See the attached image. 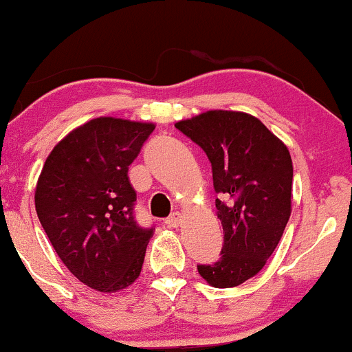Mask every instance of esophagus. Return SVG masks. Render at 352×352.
<instances>
[{"mask_svg":"<svg viewBox=\"0 0 352 352\" xmlns=\"http://www.w3.org/2000/svg\"><path fill=\"white\" fill-rule=\"evenodd\" d=\"M181 220H183V215H181L179 212H175V214L169 215L168 219L164 220V223H166L169 228H177L181 225Z\"/></svg>","mask_w":352,"mask_h":352,"instance_id":"esophagus-1","label":"esophagus"}]
</instances>
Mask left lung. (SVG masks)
Here are the masks:
<instances>
[{
	"mask_svg": "<svg viewBox=\"0 0 352 352\" xmlns=\"http://www.w3.org/2000/svg\"><path fill=\"white\" fill-rule=\"evenodd\" d=\"M175 127L206 151L220 196V258L199 264L197 271L214 287H236L261 271L289 222L292 158L287 146L246 112L207 111Z\"/></svg>",
	"mask_w": 352,
	"mask_h": 352,
	"instance_id": "left-lung-1",
	"label": "left lung"
}]
</instances>
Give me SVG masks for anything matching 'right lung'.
<instances>
[{
    "label": "right lung",
    "instance_id": "add662e5",
    "mask_svg": "<svg viewBox=\"0 0 352 352\" xmlns=\"http://www.w3.org/2000/svg\"><path fill=\"white\" fill-rule=\"evenodd\" d=\"M155 124L98 117L73 130L47 156L36 210L68 271L99 292L140 276L153 227L137 223L129 166Z\"/></svg>",
    "mask_w": 352,
    "mask_h": 352
}]
</instances>
